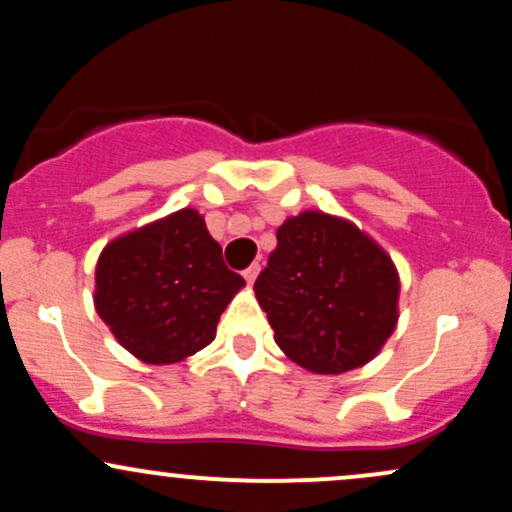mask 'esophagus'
Listing matches in <instances>:
<instances>
[{
  "instance_id": "34e87169",
  "label": "esophagus",
  "mask_w": 512,
  "mask_h": 512,
  "mask_svg": "<svg viewBox=\"0 0 512 512\" xmlns=\"http://www.w3.org/2000/svg\"><path fill=\"white\" fill-rule=\"evenodd\" d=\"M257 274H260V264H250L248 269H243V276H245V281H248V284H252V281L257 279Z\"/></svg>"
}]
</instances>
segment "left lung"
<instances>
[{
	"instance_id": "obj_1",
	"label": "left lung",
	"mask_w": 512,
	"mask_h": 512,
	"mask_svg": "<svg viewBox=\"0 0 512 512\" xmlns=\"http://www.w3.org/2000/svg\"><path fill=\"white\" fill-rule=\"evenodd\" d=\"M255 296L293 363L339 375L373 361L395 332L399 274L356 223L310 209L279 226Z\"/></svg>"
}]
</instances>
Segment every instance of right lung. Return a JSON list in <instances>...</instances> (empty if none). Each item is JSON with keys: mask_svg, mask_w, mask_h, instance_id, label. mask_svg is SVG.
I'll list each match as a JSON object with an SVG mask.
<instances>
[{"mask_svg": "<svg viewBox=\"0 0 512 512\" xmlns=\"http://www.w3.org/2000/svg\"><path fill=\"white\" fill-rule=\"evenodd\" d=\"M243 286L204 216L187 207L105 245L93 303L129 354L168 366L214 342L221 313Z\"/></svg>", "mask_w": 512, "mask_h": 512, "instance_id": "obj_1", "label": "right lung"}]
</instances>
